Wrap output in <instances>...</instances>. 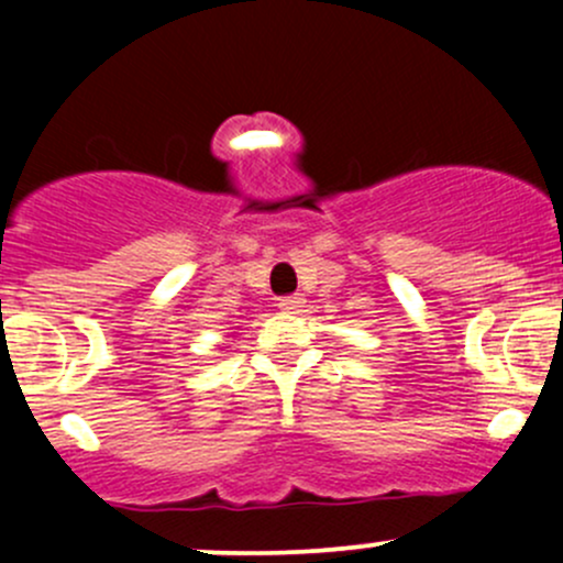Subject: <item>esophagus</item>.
<instances>
[{"label": "esophagus", "mask_w": 563, "mask_h": 563, "mask_svg": "<svg viewBox=\"0 0 563 563\" xmlns=\"http://www.w3.org/2000/svg\"><path fill=\"white\" fill-rule=\"evenodd\" d=\"M277 307L286 309V312H296V309L303 307V296H301V294L280 296V299H277Z\"/></svg>", "instance_id": "34e87169"}]
</instances>
